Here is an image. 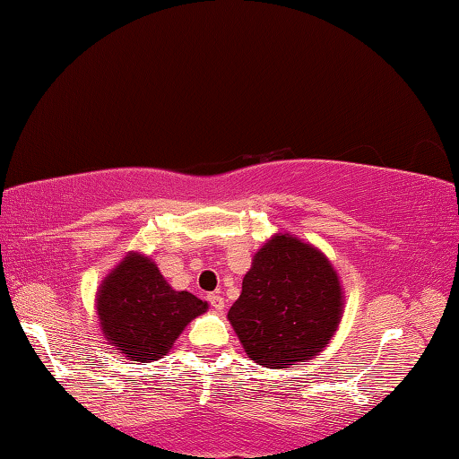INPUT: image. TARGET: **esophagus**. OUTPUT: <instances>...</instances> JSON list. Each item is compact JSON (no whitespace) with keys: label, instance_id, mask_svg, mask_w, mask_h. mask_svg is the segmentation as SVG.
Returning <instances> with one entry per match:
<instances>
[{"label":"esophagus","instance_id":"esophagus-1","mask_svg":"<svg viewBox=\"0 0 459 459\" xmlns=\"http://www.w3.org/2000/svg\"><path fill=\"white\" fill-rule=\"evenodd\" d=\"M208 301H211V306L216 309V312H222V309H224V298L221 293L208 295Z\"/></svg>","mask_w":459,"mask_h":459}]
</instances>
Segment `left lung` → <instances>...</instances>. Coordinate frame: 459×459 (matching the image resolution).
I'll use <instances>...</instances> for the list:
<instances>
[{"label": "left lung", "instance_id": "left-lung-1", "mask_svg": "<svg viewBox=\"0 0 459 459\" xmlns=\"http://www.w3.org/2000/svg\"><path fill=\"white\" fill-rule=\"evenodd\" d=\"M344 291L330 259L290 232H275L253 255L229 322L251 360L287 368L316 359L336 333Z\"/></svg>", "mask_w": 459, "mask_h": 459}]
</instances>
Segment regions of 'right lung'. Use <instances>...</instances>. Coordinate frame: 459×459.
<instances>
[{
  "label": "right lung",
  "mask_w": 459,
  "mask_h": 459,
  "mask_svg": "<svg viewBox=\"0 0 459 459\" xmlns=\"http://www.w3.org/2000/svg\"><path fill=\"white\" fill-rule=\"evenodd\" d=\"M95 307L107 344L127 360L152 362L164 359L208 304L190 291H176L153 259L129 251L103 277Z\"/></svg>",
  "instance_id": "obj_1"
}]
</instances>
